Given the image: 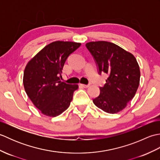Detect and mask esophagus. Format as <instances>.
I'll return each mask as SVG.
<instances>
[{
    "label": "esophagus",
    "mask_w": 160,
    "mask_h": 160,
    "mask_svg": "<svg viewBox=\"0 0 160 160\" xmlns=\"http://www.w3.org/2000/svg\"><path fill=\"white\" fill-rule=\"evenodd\" d=\"M79 85H80V87H83V88H87V87H89V84H80Z\"/></svg>",
    "instance_id": "34e87169"
}]
</instances>
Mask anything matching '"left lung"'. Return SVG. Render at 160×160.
Wrapping results in <instances>:
<instances>
[{
  "label": "left lung",
  "mask_w": 160,
  "mask_h": 160,
  "mask_svg": "<svg viewBox=\"0 0 160 160\" xmlns=\"http://www.w3.org/2000/svg\"><path fill=\"white\" fill-rule=\"evenodd\" d=\"M86 47L94 58L99 73L108 75L94 104L108 113L123 110L135 96L140 84V67L135 56L114 43L90 42Z\"/></svg>",
  "instance_id": "obj_1"
}]
</instances>
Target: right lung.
Returning a JSON list of instances; mask_svg holds the SVG:
<instances>
[{"mask_svg": "<svg viewBox=\"0 0 160 160\" xmlns=\"http://www.w3.org/2000/svg\"><path fill=\"white\" fill-rule=\"evenodd\" d=\"M80 45L79 42H53L27 64L23 76L25 92L47 116L56 117L69 107L78 85L61 82L60 78L68 56Z\"/></svg>", "mask_w": 160, "mask_h": 160, "instance_id": "right-lung-1", "label": "right lung"}]
</instances>
